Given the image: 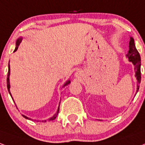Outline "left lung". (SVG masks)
Here are the masks:
<instances>
[{
	"label": "left lung",
	"mask_w": 145,
	"mask_h": 145,
	"mask_svg": "<svg viewBox=\"0 0 145 145\" xmlns=\"http://www.w3.org/2000/svg\"><path fill=\"white\" fill-rule=\"evenodd\" d=\"M126 57L129 58V60L132 62L135 66V77L138 81V85H137V91L139 89V84L141 82V57L139 54L138 51L137 50L135 44L134 39L133 38H130L129 41V50L126 54Z\"/></svg>",
	"instance_id": "1"
}]
</instances>
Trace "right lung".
Instances as JSON below:
<instances>
[{
  "mask_svg": "<svg viewBox=\"0 0 145 145\" xmlns=\"http://www.w3.org/2000/svg\"><path fill=\"white\" fill-rule=\"evenodd\" d=\"M22 41V38H19V39L16 40V48L15 50H14V51L13 52H15V51H16L18 49V47H19V45H20V42ZM10 64H9V68H8V73H7V89H8V91L9 93H10V95L11 96V93H10ZM70 83V81L68 80L67 82L65 83L64 85H63V87H64V86H66V85H67L68 84H69ZM12 97V96H11ZM59 110H60V105H59V106H58V109H57V113H55L54 115L52 117H50V118L48 119V120H55L56 119V117H57V114H58V113H59ZM24 118L25 119H28V120H30L29 117H27V116H25L24 115H22ZM42 122H46V120H42Z\"/></svg>",
  "mask_w": 145,
  "mask_h": 145,
  "instance_id": "right-lung-1",
  "label": "right lung"
}]
</instances>
